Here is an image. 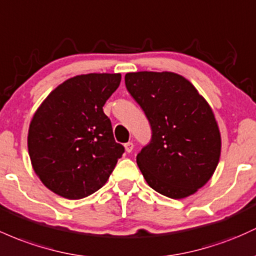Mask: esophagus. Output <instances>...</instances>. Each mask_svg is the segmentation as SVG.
Wrapping results in <instances>:
<instances>
[{"label": "esophagus", "instance_id": "obj_1", "mask_svg": "<svg viewBox=\"0 0 256 256\" xmlns=\"http://www.w3.org/2000/svg\"><path fill=\"white\" fill-rule=\"evenodd\" d=\"M125 150L128 152V153H131V152L134 150V143L132 142L125 143Z\"/></svg>", "mask_w": 256, "mask_h": 256}]
</instances>
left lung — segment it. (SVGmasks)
Instances as JSON below:
<instances>
[{
  "mask_svg": "<svg viewBox=\"0 0 256 256\" xmlns=\"http://www.w3.org/2000/svg\"><path fill=\"white\" fill-rule=\"evenodd\" d=\"M125 85L152 128L150 143L137 154L143 178L169 198L194 194L220 160L221 134L212 106L176 72H128Z\"/></svg>",
  "mask_w": 256,
  "mask_h": 256,
  "instance_id": "left-lung-1",
  "label": "left lung"
}]
</instances>
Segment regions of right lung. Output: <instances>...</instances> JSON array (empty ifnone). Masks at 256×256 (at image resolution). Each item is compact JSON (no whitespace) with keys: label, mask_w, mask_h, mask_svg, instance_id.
Masks as SVG:
<instances>
[{"label":"right lung","mask_w":256,"mask_h":256,"mask_svg":"<svg viewBox=\"0 0 256 256\" xmlns=\"http://www.w3.org/2000/svg\"><path fill=\"white\" fill-rule=\"evenodd\" d=\"M120 74H85L56 87L30 122L28 150L32 169L50 190L81 199L108 181L125 148L116 143L103 106Z\"/></svg>","instance_id":"1"}]
</instances>
